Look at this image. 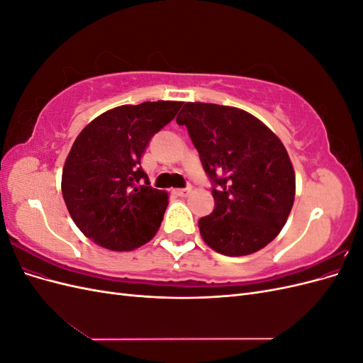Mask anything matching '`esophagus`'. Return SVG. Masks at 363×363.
Listing matches in <instances>:
<instances>
[{
  "label": "esophagus",
  "instance_id": "obj_1",
  "mask_svg": "<svg viewBox=\"0 0 363 363\" xmlns=\"http://www.w3.org/2000/svg\"><path fill=\"white\" fill-rule=\"evenodd\" d=\"M174 192H175V195H179V196H186V195H188V194L191 192V188H186V189H175Z\"/></svg>",
  "mask_w": 363,
  "mask_h": 363
}]
</instances>
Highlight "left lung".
I'll use <instances>...</instances> for the list:
<instances>
[{"mask_svg":"<svg viewBox=\"0 0 363 363\" xmlns=\"http://www.w3.org/2000/svg\"><path fill=\"white\" fill-rule=\"evenodd\" d=\"M177 124L188 128L213 184V212L199 221L204 242L230 257L267 247L295 199V172L281 140L256 116L230 106L186 103Z\"/></svg>","mask_w":363,"mask_h":363,"instance_id":"left-lung-1","label":"left lung"}]
</instances>
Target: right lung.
<instances>
[{
  "mask_svg": "<svg viewBox=\"0 0 363 363\" xmlns=\"http://www.w3.org/2000/svg\"><path fill=\"white\" fill-rule=\"evenodd\" d=\"M182 101L119 106L77 136L62 172V194L75 225L96 245L131 251L155 238L168 194L152 189L140 157Z\"/></svg>",
  "mask_w": 363,
  "mask_h": 363,
  "instance_id": "1",
  "label": "right lung"
}]
</instances>
